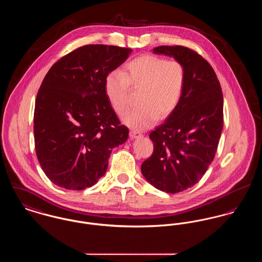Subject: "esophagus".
<instances>
[{
	"label": "esophagus",
	"instance_id": "esophagus-1",
	"mask_svg": "<svg viewBox=\"0 0 262 262\" xmlns=\"http://www.w3.org/2000/svg\"><path fill=\"white\" fill-rule=\"evenodd\" d=\"M130 138H132V139H135V138H139V137H141L142 136V134L141 133H139V132H137V131H134V130H132V131H130Z\"/></svg>",
	"mask_w": 262,
	"mask_h": 262
}]
</instances>
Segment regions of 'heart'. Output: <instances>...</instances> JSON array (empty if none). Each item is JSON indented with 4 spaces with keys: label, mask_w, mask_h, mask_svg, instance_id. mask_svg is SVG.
<instances>
[{
    "label": "heart",
    "mask_w": 262,
    "mask_h": 262,
    "mask_svg": "<svg viewBox=\"0 0 262 262\" xmlns=\"http://www.w3.org/2000/svg\"><path fill=\"white\" fill-rule=\"evenodd\" d=\"M185 85V71L176 61L145 55L130 61L121 74L111 73L105 81V93L118 115L129 108L128 86L140 91V108L129 112L123 122L135 129L152 126L157 118L164 119L177 108Z\"/></svg>",
    "instance_id": "obj_1"
}]
</instances>
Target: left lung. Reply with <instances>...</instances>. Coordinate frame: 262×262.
<instances>
[{
  "label": "left lung",
  "mask_w": 262,
  "mask_h": 262,
  "mask_svg": "<svg viewBox=\"0 0 262 262\" xmlns=\"http://www.w3.org/2000/svg\"><path fill=\"white\" fill-rule=\"evenodd\" d=\"M152 52L180 63L185 85L177 108L150 133L154 151L141 172L155 188L177 193L194 186L213 161L223 128V96L213 68L196 52L182 46Z\"/></svg>",
  "instance_id": "1"
}]
</instances>
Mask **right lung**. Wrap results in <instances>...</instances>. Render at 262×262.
<instances>
[{"instance_id":"right-lung-1","label":"right lung","mask_w":262,"mask_h":262,"mask_svg":"<svg viewBox=\"0 0 262 262\" xmlns=\"http://www.w3.org/2000/svg\"><path fill=\"white\" fill-rule=\"evenodd\" d=\"M131 49L87 45L55 63L45 76L34 112L35 148L48 178L68 190L95 185L113 148L128 139L105 93L109 73Z\"/></svg>"}]
</instances>
